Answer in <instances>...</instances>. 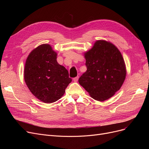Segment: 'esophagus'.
<instances>
[{
  "label": "esophagus",
  "instance_id": "esophagus-1",
  "mask_svg": "<svg viewBox=\"0 0 149 149\" xmlns=\"http://www.w3.org/2000/svg\"><path fill=\"white\" fill-rule=\"evenodd\" d=\"M79 76H77L76 77H75V78H74L73 79V80H74V82H77V81H78V80H79Z\"/></svg>",
  "mask_w": 149,
  "mask_h": 149
}]
</instances>
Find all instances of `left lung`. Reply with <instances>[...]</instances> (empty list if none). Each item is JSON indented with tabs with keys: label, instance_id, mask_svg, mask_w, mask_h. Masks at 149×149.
Here are the masks:
<instances>
[{
	"label": "left lung",
	"instance_id": "1",
	"mask_svg": "<svg viewBox=\"0 0 149 149\" xmlns=\"http://www.w3.org/2000/svg\"><path fill=\"white\" fill-rule=\"evenodd\" d=\"M84 57L87 70L80 77L79 84L95 100L110 98L120 90L126 76L120 51L111 42L97 40Z\"/></svg>",
	"mask_w": 149,
	"mask_h": 149
}]
</instances>
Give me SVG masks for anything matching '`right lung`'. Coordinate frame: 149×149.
Here are the masks:
<instances>
[{
	"mask_svg": "<svg viewBox=\"0 0 149 149\" xmlns=\"http://www.w3.org/2000/svg\"><path fill=\"white\" fill-rule=\"evenodd\" d=\"M57 54L48 44H43L30 52L26 60L24 79L31 93L45 103L59 100L72 81L68 70L59 65Z\"/></svg>",
	"mask_w": 149,
	"mask_h": 149,
	"instance_id": "add662e5",
	"label": "right lung"
}]
</instances>
